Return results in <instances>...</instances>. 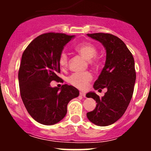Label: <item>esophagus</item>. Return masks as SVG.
I'll return each mask as SVG.
<instances>
[{
  "instance_id": "1",
  "label": "esophagus",
  "mask_w": 151,
  "mask_h": 151,
  "mask_svg": "<svg viewBox=\"0 0 151 151\" xmlns=\"http://www.w3.org/2000/svg\"><path fill=\"white\" fill-rule=\"evenodd\" d=\"M79 94H80V96H83V97H85L86 96V93L84 92V91H80V92H79Z\"/></svg>"
}]
</instances>
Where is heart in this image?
Returning <instances> with one entry per match:
<instances>
[{"mask_svg":"<svg viewBox=\"0 0 151 151\" xmlns=\"http://www.w3.org/2000/svg\"><path fill=\"white\" fill-rule=\"evenodd\" d=\"M75 51L79 53L86 60H90L91 62L96 63V60L94 57L97 53V49L90 42H82L75 47ZM93 58V60L91 59ZM59 64L62 68H66L68 65V56L67 53L62 52L59 58ZM92 79V75L89 72H81V73H74L68 78V82L72 86L79 89L84 90L87 87L89 82Z\"/></svg>","mask_w":151,"mask_h":151,"instance_id":"b5f03b06","label":"heart"}]
</instances>
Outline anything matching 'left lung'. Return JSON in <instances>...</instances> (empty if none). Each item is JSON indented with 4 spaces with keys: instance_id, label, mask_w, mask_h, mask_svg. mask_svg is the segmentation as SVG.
Returning <instances> with one entry per match:
<instances>
[{
    "instance_id": "obj_1",
    "label": "left lung",
    "mask_w": 151,
    "mask_h": 151,
    "mask_svg": "<svg viewBox=\"0 0 151 151\" xmlns=\"http://www.w3.org/2000/svg\"><path fill=\"white\" fill-rule=\"evenodd\" d=\"M87 35L101 42L106 52L105 65L93 88H107V91L101 98L94 92L86 94L97 103L86 116L96 125L109 126L124 115L132 98L136 78L134 59L125 43L114 35L99 32Z\"/></svg>"
}]
</instances>
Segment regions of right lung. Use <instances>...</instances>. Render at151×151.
Segmentation results:
<instances>
[{"mask_svg": "<svg viewBox=\"0 0 151 151\" xmlns=\"http://www.w3.org/2000/svg\"><path fill=\"white\" fill-rule=\"evenodd\" d=\"M74 35L48 32L35 38L22 55L18 71L22 102L33 119L44 125H53L65 116L67 104L79 96L73 86L52 87V81L61 80L59 58L64 47Z\"/></svg>", "mask_w": 151, "mask_h": 151, "instance_id": "add662e5", "label": "right lung"}]
</instances>
